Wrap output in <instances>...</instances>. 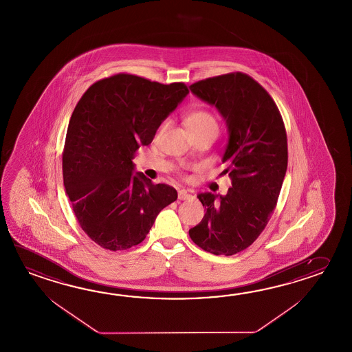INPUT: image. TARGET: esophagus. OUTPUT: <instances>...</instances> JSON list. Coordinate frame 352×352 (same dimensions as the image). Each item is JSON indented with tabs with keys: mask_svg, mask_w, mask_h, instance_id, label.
Here are the masks:
<instances>
[{
	"mask_svg": "<svg viewBox=\"0 0 352 352\" xmlns=\"http://www.w3.org/2000/svg\"><path fill=\"white\" fill-rule=\"evenodd\" d=\"M192 198H193V195L187 193V190H179L178 192V199H180V201H188V199H192Z\"/></svg>",
	"mask_w": 352,
	"mask_h": 352,
	"instance_id": "esophagus-1",
	"label": "esophagus"
}]
</instances>
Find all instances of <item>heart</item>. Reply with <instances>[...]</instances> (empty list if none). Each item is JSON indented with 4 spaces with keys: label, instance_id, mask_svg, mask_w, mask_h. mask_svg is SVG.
Here are the masks:
<instances>
[{
    "label": "heart",
    "instance_id": "heart-1",
    "mask_svg": "<svg viewBox=\"0 0 352 352\" xmlns=\"http://www.w3.org/2000/svg\"><path fill=\"white\" fill-rule=\"evenodd\" d=\"M187 125L189 130L218 129V124L214 116L206 110H197L187 118ZM164 126H162L163 130Z\"/></svg>",
    "mask_w": 352,
    "mask_h": 352
}]
</instances>
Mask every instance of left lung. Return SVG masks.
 Returning a JSON list of instances; mask_svg holds the SVG:
<instances>
[{"label":"left lung","mask_w":352,"mask_h":352,"mask_svg":"<svg viewBox=\"0 0 352 352\" xmlns=\"http://www.w3.org/2000/svg\"><path fill=\"white\" fill-rule=\"evenodd\" d=\"M189 89L227 122L222 174L232 179L226 195H198L206 214L189 236L204 251L233 256L258 238L276 208L287 170L286 128L271 95L247 74L208 78Z\"/></svg>","instance_id":"8db88e82"}]
</instances>
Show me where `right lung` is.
<instances>
[{
	"mask_svg": "<svg viewBox=\"0 0 352 352\" xmlns=\"http://www.w3.org/2000/svg\"><path fill=\"white\" fill-rule=\"evenodd\" d=\"M189 93L120 72L94 82L72 111L63 151L66 194L81 230L109 251L142 243L162 209L177 201L168 184L133 175L140 145Z\"/></svg>",
	"mask_w": 352,
	"mask_h": 352,
	"instance_id": "1",
	"label": "right lung"
}]
</instances>
